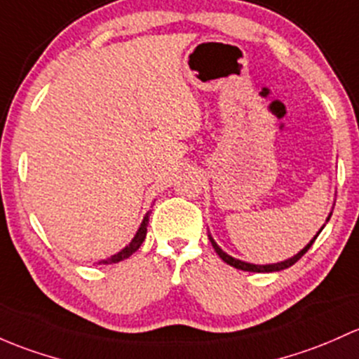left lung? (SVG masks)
I'll list each match as a JSON object with an SVG mask.
<instances>
[{
    "label": "left lung",
    "mask_w": 359,
    "mask_h": 359,
    "mask_svg": "<svg viewBox=\"0 0 359 359\" xmlns=\"http://www.w3.org/2000/svg\"><path fill=\"white\" fill-rule=\"evenodd\" d=\"M329 220H330V215H329V218H327V222H329ZM322 230H323V227L318 230V233L322 232ZM318 233H316V236L313 237L311 241H309V244H306V246H304L303 249H301V251L297 252V255H294L292 258L285 259V262H280V263H271V265H252V263H246V262H241V259H236V258H232V256L227 255V252H225V251H222V248L218 246L217 243H215V241H213V237H211V236H208V237H210V243H211V246H213L215 251H217V255L220 256V258L224 259V262L227 263V265L233 266V269H237V270H244V271H256V273H269V271H280V270H285V269H289V266H292L294 263H296L297 259H299L301 256H303L304 252H306L308 249L311 248V244L315 243V239H316V237H318Z\"/></svg>",
    "instance_id": "8db88e82"
}]
</instances>
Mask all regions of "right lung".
Returning <instances> with one entry per match:
<instances>
[{"label":"right lung","instance_id":"1","mask_svg":"<svg viewBox=\"0 0 359 359\" xmlns=\"http://www.w3.org/2000/svg\"><path fill=\"white\" fill-rule=\"evenodd\" d=\"M148 224H149V213H146V217L142 218L141 227H139L137 232H135L134 239L130 241L129 246H126V248L122 249V251H118V252H116V255H113L111 258L101 259V262H100L101 265H111V263H118V262H122V259L129 258V256L132 255V252L137 251V249L141 248L142 241L146 239V232H148Z\"/></svg>","mask_w":359,"mask_h":359}]
</instances>
